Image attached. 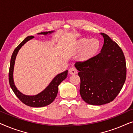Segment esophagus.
Segmentation results:
<instances>
[{"label":"esophagus","mask_w":133,"mask_h":133,"mask_svg":"<svg viewBox=\"0 0 133 133\" xmlns=\"http://www.w3.org/2000/svg\"><path fill=\"white\" fill-rule=\"evenodd\" d=\"M69 73L71 74V75H74V74L77 73V71L75 68L72 67V68H71L70 70H69Z\"/></svg>","instance_id":"1"}]
</instances>
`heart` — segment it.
<instances>
[{
  "instance_id": "b5f03b06",
  "label": "heart",
  "mask_w": 133,
  "mask_h": 133,
  "mask_svg": "<svg viewBox=\"0 0 133 133\" xmlns=\"http://www.w3.org/2000/svg\"><path fill=\"white\" fill-rule=\"evenodd\" d=\"M100 46V42L97 39L82 38L73 45L71 51L73 53L81 51L77 56V60L81 62H85L92 59L97 54Z\"/></svg>"
}]
</instances>
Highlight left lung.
I'll return each instance as SVG.
<instances>
[{"instance_id": "1", "label": "left lung", "mask_w": 133, "mask_h": 133, "mask_svg": "<svg viewBox=\"0 0 133 133\" xmlns=\"http://www.w3.org/2000/svg\"><path fill=\"white\" fill-rule=\"evenodd\" d=\"M101 52L90 61L75 63L81 79L80 94L90 105L110 103L118 95L126 80L127 66L122 49L105 33Z\"/></svg>"}]
</instances>
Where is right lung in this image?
<instances>
[{
    "label": "right lung",
    "mask_w": 133,
    "mask_h": 133,
    "mask_svg": "<svg viewBox=\"0 0 133 133\" xmlns=\"http://www.w3.org/2000/svg\"><path fill=\"white\" fill-rule=\"evenodd\" d=\"M52 32H54V31L48 32H42L38 33V34L47 35L48 34L52 33ZM34 37V36H28L16 47L13 51L10 61V70H9V82H10V87L12 90L13 91L14 94L19 98L22 102H23L26 105L31 107H43L50 105L55 99L58 92V87H59L60 83L66 78L67 75H68V70H66L63 72L57 74L44 90L35 96L25 95V94L20 92L14 85L13 80V70L16 56H17L18 52H19L21 47L26 42L30 41V39H32Z\"/></svg>",
    "instance_id": "right-lung-1"
}]
</instances>
